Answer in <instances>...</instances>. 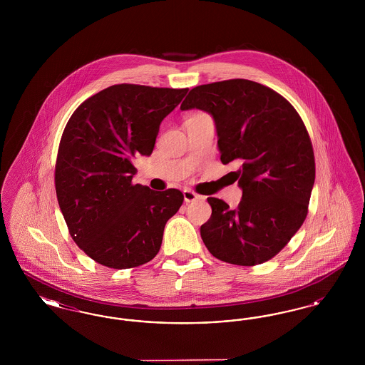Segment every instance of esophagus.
<instances>
[{
  "label": "esophagus",
  "instance_id": "esophagus-1",
  "mask_svg": "<svg viewBox=\"0 0 365 365\" xmlns=\"http://www.w3.org/2000/svg\"><path fill=\"white\" fill-rule=\"evenodd\" d=\"M183 198H185V202L189 204V202H192L195 200H200V195L197 192L190 190V189H186V190H183Z\"/></svg>",
  "mask_w": 365,
  "mask_h": 365
}]
</instances>
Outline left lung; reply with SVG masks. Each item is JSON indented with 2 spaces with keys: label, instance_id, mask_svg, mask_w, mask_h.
<instances>
[{
  "label": "left lung",
  "instance_id": "left-lung-1",
  "mask_svg": "<svg viewBox=\"0 0 365 365\" xmlns=\"http://www.w3.org/2000/svg\"><path fill=\"white\" fill-rule=\"evenodd\" d=\"M213 118L220 160L240 170L238 208L209 197L201 238L219 260L257 265L272 259L302 226L314 183L312 142L293 105L269 87L230 79L191 88L182 110Z\"/></svg>",
  "mask_w": 365,
  "mask_h": 365
}]
</instances>
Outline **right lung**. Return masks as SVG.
I'll use <instances>...</instances> for the list:
<instances>
[{"instance_id":"1","label":"right lung","mask_w":365,"mask_h":365,"mask_svg":"<svg viewBox=\"0 0 365 365\" xmlns=\"http://www.w3.org/2000/svg\"><path fill=\"white\" fill-rule=\"evenodd\" d=\"M189 88L113 85L72 113L54 185L71 237L88 257L125 269L155 259L183 194L133 185L135 157L150 156L160 124Z\"/></svg>"}]
</instances>
